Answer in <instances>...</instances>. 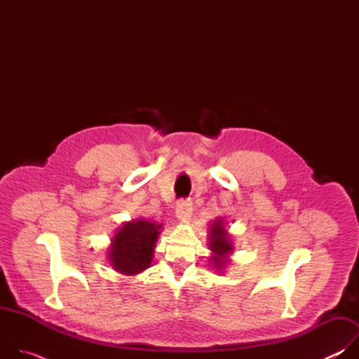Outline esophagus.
<instances>
[{
    "label": "esophagus",
    "mask_w": 359,
    "mask_h": 359,
    "mask_svg": "<svg viewBox=\"0 0 359 359\" xmlns=\"http://www.w3.org/2000/svg\"><path fill=\"white\" fill-rule=\"evenodd\" d=\"M193 204L189 200H179L176 204V217L180 222H187L191 217Z\"/></svg>",
    "instance_id": "1"
}]
</instances>
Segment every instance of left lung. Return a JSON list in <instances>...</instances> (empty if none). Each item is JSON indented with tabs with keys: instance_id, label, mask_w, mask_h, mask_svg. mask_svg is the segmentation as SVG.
Returning a JSON list of instances; mask_svg holds the SVG:
<instances>
[{
	"instance_id": "left-lung-1",
	"label": "left lung",
	"mask_w": 359,
	"mask_h": 359,
	"mask_svg": "<svg viewBox=\"0 0 359 359\" xmlns=\"http://www.w3.org/2000/svg\"><path fill=\"white\" fill-rule=\"evenodd\" d=\"M209 247L212 250L210 262L217 271L223 270L230 263V254L234 251L231 237L226 229L223 219H217L210 224L209 231Z\"/></svg>"
}]
</instances>
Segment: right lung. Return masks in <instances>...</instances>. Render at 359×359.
I'll use <instances>...</instances> for the list:
<instances>
[{"label":"right lung","instance_id":"add662e5","mask_svg":"<svg viewBox=\"0 0 359 359\" xmlns=\"http://www.w3.org/2000/svg\"><path fill=\"white\" fill-rule=\"evenodd\" d=\"M162 224L137 219L125 223L114 236L108 255L118 273L136 276L150 267Z\"/></svg>","mask_w":359,"mask_h":359}]
</instances>
